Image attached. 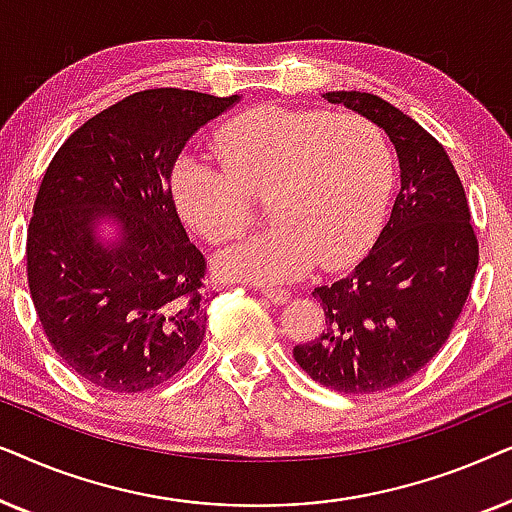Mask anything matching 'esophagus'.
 <instances>
[{
	"label": "esophagus",
	"instance_id": "34e87169",
	"mask_svg": "<svg viewBox=\"0 0 512 512\" xmlns=\"http://www.w3.org/2000/svg\"><path fill=\"white\" fill-rule=\"evenodd\" d=\"M261 293L270 300V303H275V305H284L286 300L291 298L289 291H284V289H268V286H261Z\"/></svg>",
	"mask_w": 512,
	"mask_h": 512
}]
</instances>
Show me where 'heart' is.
Returning <instances> with one entry per match:
<instances>
[{"instance_id":"heart-1","label":"heart","mask_w":512,"mask_h":512,"mask_svg":"<svg viewBox=\"0 0 512 512\" xmlns=\"http://www.w3.org/2000/svg\"><path fill=\"white\" fill-rule=\"evenodd\" d=\"M221 165L181 158L172 172L179 214L209 244L244 235L251 198H268V233L216 258L226 277L282 284L319 263L340 270L366 254L394 191L382 128L356 114L256 107L214 137Z\"/></svg>"}]
</instances>
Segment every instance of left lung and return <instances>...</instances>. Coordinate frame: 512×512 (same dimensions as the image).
Returning <instances> with one entry per match:
<instances>
[{"instance_id":"1","label":"left lung","mask_w":512,"mask_h":512,"mask_svg":"<svg viewBox=\"0 0 512 512\" xmlns=\"http://www.w3.org/2000/svg\"><path fill=\"white\" fill-rule=\"evenodd\" d=\"M324 100L387 132L401 191L368 256L347 277L314 289L326 328L293 356L328 389L373 394L422 370L450 338L478 270V237L459 174L436 137L377 95L335 90Z\"/></svg>"}]
</instances>
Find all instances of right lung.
Returning a JSON list of instances; mask_svg holds the SVG:
<instances>
[{
    "label": "right lung",
    "mask_w": 512,
    "mask_h": 512,
    "mask_svg": "<svg viewBox=\"0 0 512 512\" xmlns=\"http://www.w3.org/2000/svg\"><path fill=\"white\" fill-rule=\"evenodd\" d=\"M237 100L142 90L88 118L48 165L27 228V284L55 354L95 387H158L205 338L207 261L181 226L172 170ZM100 218L119 223L116 243L96 237Z\"/></svg>",
    "instance_id": "obj_1"
}]
</instances>
